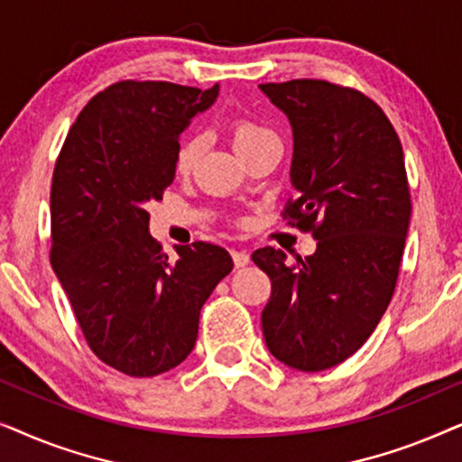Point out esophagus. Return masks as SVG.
<instances>
[{"mask_svg": "<svg viewBox=\"0 0 462 462\" xmlns=\"http://www.w3.org/2000/svg\"><path fill=\"white\" fill-rule=\"evenodd\" d=\"M231 256H233V263H236V267H245V264L250 263V254L244 250H231Z\"/></svg>", "mask_w": 462, "mask_h": 462, "instance_id": "1", "label": "esophagus"}]
</instances>
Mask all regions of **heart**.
<instances>
[{
	"mask_svg": "<svg viewBox=\"0 0 462 462\" xmlns=\"http://www.w3.org/2000/svg\"><path fill=\"white\" fill-rule=\"evenodd\" d=\"M231 138L233 144H236L237 153L244 155L248 153L250 149L258 147V144L264 141H271V138H277L273 132H271L267 125L258 124L256 119L252 117H236L231 122ZM201 151H204V138L199 134H189L180 141L179 147H176L174 153V170L179 174H191L193 168L198 166Z\"/></svg>",
	"mask_w": 462,
	"mask_h": 462,
	"instance_id": "1",
	"label": "heart"
}]
</instances>
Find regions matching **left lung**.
I'll return each mask as SVG.
<instances>
[{"instance_id": "obj_1", "label": "left lung", "mask_w": 462, "mask_h": 462, "mask_svg": "<svg viewBox=\"0 0 462 462\" xmlns=\"http://www.w3.org/2000/svg\"><path fill=\"white\" fill-rule=\"evenodd\" d=\"M258 88L292 125L296 199L283 218L318 239L294 264L275 248L252 254L271 280L264 343L290 368L328 370L370 338L393 296L412 214L402 143L381 106L353 88Z\"/></svg>"}]
</instances>
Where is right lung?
<instances>
[{
  "mask_svg": "<svg viewBox=\"0 0 462 462\" xmlns=\"http://www.w3.org/2000/svg\"><path fill=\"white\" fill-rule=\"evenodd\" d=\"M218 97L170 81H117L75 119L50 191L54 273L86 343L128 376L185 362L199 311L233 261L220 245H176L170 261L149 233L151 201L174 180V153L191 117Z\"/></svg>",
  "mask_w": 462,
  "mask_h": 462,
  "instance_id": "obj_1",
  "label": "right lung"
}]
</instances>
